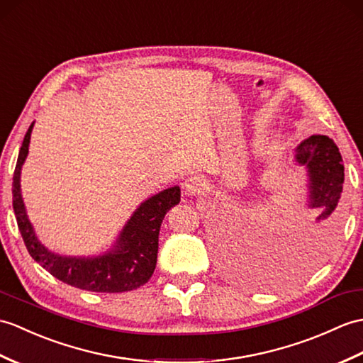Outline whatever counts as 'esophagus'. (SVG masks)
Instances as JSON below:
<instances>
[{"label": "esophagus", "mask_w": 363, "mask_h": 363, "mask_svg": "<svg viewBox=\"0 0 363 363\" xmlns=\"http://www.w3.org/2000/svg\"><path fill=\"white\" fill-rule=\"evenodd\" d=\"M184 191H185V195H189V196H193V195H201L202 191H204V189H206V181L201 178V176H190L189 179H185V182H184Z\"/></svg>", "instance_id": "obj_1"}]
</instances>
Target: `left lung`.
<instances>
[{
	"instance_id": "1",
	"label": "left lung",
	"mask_w": 363,
	"mask_h": 363,
	"mask_svg": "<svg viewBox=\"0 0 363 363\" xmlns=\"http://www.w3.org/2000/svg\"><path fill=\"white\" fill-rule=\"evenodd\" d=\"M298 164L306 165L309 172L311 201L309 207L315 208L320 229H330L333 213L340 199L343 189V161L334 140L322 134H314L300 143L296 150ZM325 235L322 237H326ZM320 240V238H318ZM314 246V244H313Z\"/></svg>"
}]
</instances>
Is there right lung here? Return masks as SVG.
Returning <instances> with one entry per match:
<instances>
[{
	"label": "right lung",
	"instance_id": "1",
	"mask_svg": "<svg viewBox=\"0 0 363 363\" xmlns=\"http://www.w3.org/2000/svg\"><path fill=\"white\" fill-rule=\"evenodd\" d=\"M32 125L24 136L13 172V212L29 255L58 280L91 292H125L145 284L156 269L159 230L165 213L179 204L181 189L172 187L147 199L134 212L114 252L99 258H67L54 255L35 238L20 191V170L28 156Z\"/></svg>",
	"mask_w": 363,
	"mask_h": 363
}]
</instances>
